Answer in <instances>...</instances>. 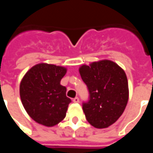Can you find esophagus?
<instances>
[{
  "instance_id": "34e87169",
  "label": "esophagus",
  "mask_w": 153,
  "mask_h": 153,
  "mask_svg": "<svg viewBox=\"0 0 153 153\" xmlns=\"http://www.w3.org/2000/svg\"><path fill=\"white\" fill-rule=\"evenodd\" d=\"M73 102L74 103H79V97H74V98L73 99Z\"/></svg>"
}]
</instances>
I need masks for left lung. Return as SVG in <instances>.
Here are the masks:
<instances>
[{
    "label": "left lung",
    "instance_id": "1",
    "mask_svg": "<svg viewBox=\"0 0 153 153\" xmlns=\"http://www.w3.org/2000/svg\"><path fill=\"white\" fill-rule=\"evenodd\" d=\"M79 74L89 93V100L83 103L87 120L95 128L109 127L120 117L128 102L125 71L111 60H103L83 65Z\"/></svg>",
    "mask_w": 153,
    "mask_h": 153
}]
</instances>
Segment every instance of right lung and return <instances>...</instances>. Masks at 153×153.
I'll return each mask as SVG.
<instances>
[{
    "label": "right lung",
    "mask_w": 153,
    "mask_h": 153,
    "mask_svg": "<svg viewBox=\"0 0 153 153\" xmlns=\"http://www.w3.org/2000/svg\"><path fill=\"white\" fill-rule=\"evenodd\" d=\"M66 74L65 67L41 63L33 66L23 78L19 94L29 116L38 124L51 127L66 115L71 100L60 80Z\"/></svg>",
    "instance_id": "right-lung-1"
}]
</instances>
